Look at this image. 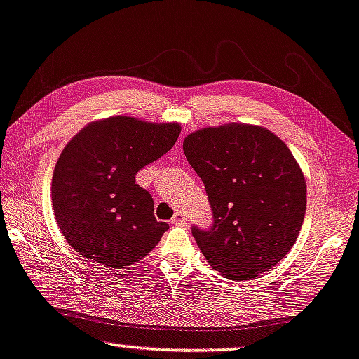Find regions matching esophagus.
I'll use <instances>...</instances> for the list:
<instances>
[{
	"instance_id": "34e87169",
	"label": "esophagus",
	"mask_w": 359,
	"mask_h": 359,
	"mask_svg": "<svg viewBox=\"0 0 359 359\" xmlns=\"http://www.w3.org/2000/svg\"><path fill=\"white\" fill-rule=\"evenodd\" d=\"M170 223L175 224V226H182V224L187 223V218H185V215L182 212H175V215L170 219Z\"/></svg>"
}]
</instances>
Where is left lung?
Returning <instances> with one entry per match:
<instances>
[{"mask_svg":"<svg viewBox=\"0 0 359 359\" xmlns=\"http://www.w3.org/2000/svg\"><path fill=\"white\" fill-rule=\"evenodd\" d=\"M184 154L213 210L212 228H192L208 264L235 280L279 264L307 207L304 172L287 144L257 124L228 123L190 133Z\"/></svg>","mask_w":359,"mask_h":359,"instance_id":"8db88e82","label":"left lung"}]
</instances>
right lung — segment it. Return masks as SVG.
Masks as SVG:
<instances>
[{"label":"right lung","mask_w":359,"mask_h":359,"mask_svg":"<svg viewBox=\"0 0 359 359\" xmlns=\"http://www.w3.org/2000/svg\"><path fill=\"white\" fill-rule=\"evenodd\" d=\"M179 135V123L119 114L88 123L67 142L52 175V208L80 256L121 269L154 250L169 224L156 219L136 174L172 149Z\"/></svg>","instance_id":"1"}]
</instances>
